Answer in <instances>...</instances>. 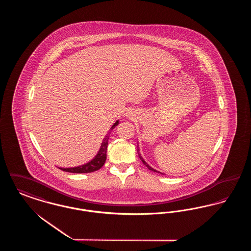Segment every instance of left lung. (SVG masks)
<instances>
[{
	"mask_svg": "<svg viewBox=\"0 0 251 251\" xmlns=\"http://www.w3.org/2000/svg\"><path fill=\"white\" fill-rule=\"evenodd\" d=\"M137 153H138V156H139V158L141 159V161L143 162L144 165L146 166V167H148L150 170H152V171H154V172H158V173H161V172H159V171H157V170H155V169H153L152 167H150L146 162H145V160H144L143 158H142V156H141V154H140V152H139V149H138V147H137ZM161 174H163V173H161Z\"/></svg>",
	"mask_w": 251,
	"mask_h": 251,
	"instance_id": "8db88e82",
	"label": "left lung"
}]
</instances>
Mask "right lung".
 <instances>
[{"label": "right lung", "mask_w": 251, "mask_h": 251, "mask_svg": "<svg viewBox=\"0 0 251 251\" xmlns=\"http://www.w3.org/2000/svg\"><path fill=\"white\" fill-rule=\"evenodd\" d=\"M119 124V120L116 121V123L112 126L111 130H113L117 125ZM108 139L109 137L106 136L102 143L100 146V149L98 152V154L95 156V158H93L90 162H88L87 164H84L83 166L76 167H69V168H62L59 167L60 169H62L63 171L66 172H71V173H90V172H94L96 170H99L100 167H102L105 163L106 160V152H107Z\"/></svg>", "instance_id": "obj_1"}]
</instances>
